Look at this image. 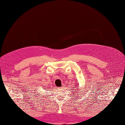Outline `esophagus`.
Here are the masks:
<instances>
[{
  "label": "esophagus",
  "instance_id": "obj_1",
  "mask_svg": "<svg viewBox=\"0 0 125 125\" xmlns=\"http://www.w3.org/2000/svg\"><path fill=\"white\" fill-rule=\"evenodd\" d=\"M62 88H63V86H62Z\"/></svg>",
  "mask_w": 125,
  "mask_h": 125
}]
</instances>
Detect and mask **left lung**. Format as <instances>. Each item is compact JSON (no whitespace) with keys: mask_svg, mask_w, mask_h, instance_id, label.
<instances>
[{"mask_svg":"<svg viewBox=\"0 0 125 125\" xmlns=\"http://www.w3.org/2000/svg\"><path fill=\"white\" fill-rule=\"evenodd\" d=\"M78 84H77V85H75L74 86V88H75V89L73 90V91H74V92H75V93H77V92H78V90H77V88H78Z\"/></svg>","mask_w":125,"mask_h":125,"instance_id":"8db88e82","label":"left lung"}]
</instances>
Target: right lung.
<instances>
[{"label":"right lung","instance_id":"obj_1","mask_svg":"<svg viewBox=\"0 0 125 125\" xmlns=\"http://www.w3.org/2000/svg\"><path fill=\"white\" fill-rule=\"evenodd\" d=\"M45 90H46V89H45Z\"/></svg>","mask_w":125,"mask_h":125}]
</instances>
